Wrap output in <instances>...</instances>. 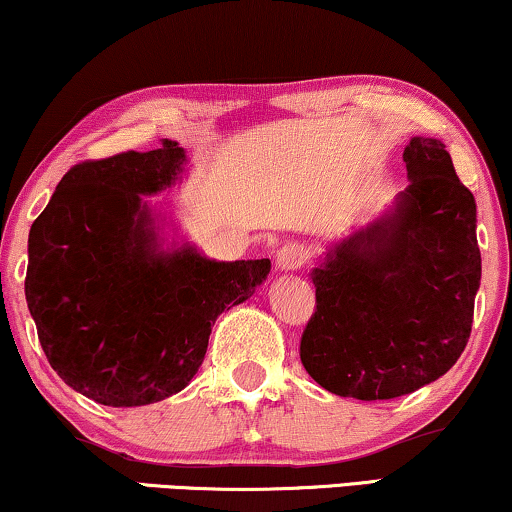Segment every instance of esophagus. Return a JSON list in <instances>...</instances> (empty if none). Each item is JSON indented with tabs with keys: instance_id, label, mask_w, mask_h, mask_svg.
Returning a JSON list of instances; mask_svg holds the SVG:
<instances>
[{
	"instance_id": "obj_1",
	"label": "esophagus",
	"mask_w": 512,
	"mask_h": 512,
	"mask_svg": "<svg viewBox=\"0 0 512 512\" xmlns=\"http://www.w3.org/2000/svg\"><path fill=\"white\" fill-rule=\"evenodd\" d=\"M307 263V251L300 244H286L277 251V268L289 272V270H300Z\"/></svg>"
}]
</instances>
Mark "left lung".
<instances>
[{"label": "left lung", "mask_w": 512, "mask_h": 512, "mask_svg": "<svg viewBox=\"0 0 512 512\" xmlns=\"http://www.w3.org/2000/svg\"><path fill=\"white\" fill-rule=\"evenodd\" d=\"M396 214L340 242L312 272L317 310L300 361L331 394L387 401L445 375L471 338L480 247L475 198L438 139L403 151Z\"/></svg>", "instance_id": "8db88e82"}]
</instances>
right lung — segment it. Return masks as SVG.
Returning <instances> with one entry per match:
<instances>
[{
	"mask_svg": "<svg viewBox=\"0 0 512 512\" xmlns=\"http://www.w3.org/2000/svg\"><path fill=\"white\" fill-rule=\"evenodd\" d=\"M184 149L83 160L30 228L25 298L48 363L95 403L135 408L177 394L205 359L226 307L247 300L270 261L156 254L142 195L170 186Z\"/></svg>",
	"mask_w": 512,
	"mask_h": 512,
	"instance_id": "add662e5",
	"label": "right lung"
}]
</instances>
